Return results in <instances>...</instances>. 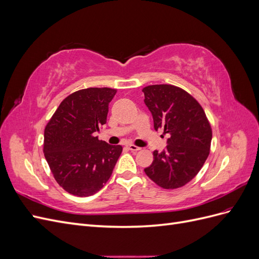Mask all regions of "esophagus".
<instances>
[{
    "label": "esophagus",
    "instance_id": "1",
    "mask_svg": "<svg viewBox=\"0 0 259 259\" xmlns=\"http://www.w3.org/2000/svg\"><path fill=\"white\" fill-rule=\"evenodd\" d=\"M127 149H128V150L133 151V152H137V151H139L142 148L137 147V146H135V145H128V146H127Z\"/></svg>",
    "mask_w": 259,
    "mask_h": 259
}]
</instances>
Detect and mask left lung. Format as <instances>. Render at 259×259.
I'll use <instances>...</instances> for the list:
<instances>
[{
    "instance_id": "1",
    "label": "left lung",
    "mask_w": 259,
    "mask_h": 259,
    "mask_svg": "<svg viewBox=\"0 0 259 259\" xmlns=\"http://www.w3.org/2000/svg\"><path fill=\"white\" fill-rule=\"evenodd\" d=\"M154 130L168 134L166 150L153 151L146 175L163 189H177L192 180L209 154L211 127L201 105L189 93L170 84L143 89Z\"/></svg>"
}]
</instances>
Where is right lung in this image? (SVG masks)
Masks as SVG:
<instances>
[{
    "mask_svg": "<svg viewBox=\"0 0 259 259\" xmlns=\"http://www.w3.org/2000/svg\"><path fill=\"white\" fill-rule=\"evenodd\" d=\"M116 90L90 88L61 101L44 131L43 151L58 185L76 197L95 194L110 178L122 152L95 136L107 122Z\"/></svg>",
    "mask_w": 259,
    "mask_h": 259,
    "instance_id": "add662e5",
    "label": "right lung"
}]
</instances>
